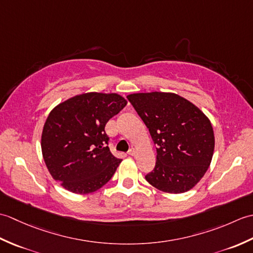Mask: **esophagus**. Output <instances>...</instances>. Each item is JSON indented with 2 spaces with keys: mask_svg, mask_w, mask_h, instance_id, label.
<instances>
[{
  "mask_svg": "<svg viewBox=\"0 0 253 253\" xmlns=\"http://www.w3.org/2000/svg\"><path fill=\"white\" fill-rule=\"evenodd\" d=\"M128 154H129L130 157H135V155H136V150L135 149H130L129 152H128Z\"/></svg>",
  "mask_w": 253,
  "mask_h": 253,
  "instance_id": "esophagus-1",
  "label": "esophagus"
}]
</instances>
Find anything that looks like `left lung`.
Wrapping results in <instances>:
<instances>
[{"label":"left lung","mask_w":253,"mask_h":253,"mask_svg":"<svg viewBox=\"0 0 253 253\" xmlns=\"http://www.w3.org/2000/svg\"><path fill=\"white\" fill-rule=\"evenodd\" d=\"M127 99L158 146L157 163L146 176L147 181L168 193L192 189L207 173L213 157L215 139L209 117L173 92L131 93Z\"/></svg>","instance_id":"8db88e82"}]
</instances>
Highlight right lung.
I'll return each mask as SVG.
<instances>
[{
	"label": "right lung",
	"instance_id": "right-lung-1",
	"mask_svg": "<svg viewBox=\"0 0 253 253\" xmlns=\"http://www.w3.org/2000/svg\"><path fill=\"white\" fill-rule=\"evenodd\" d=\"M127 104L118 93L87 92L53 109L44 123L41 150L51 176L78 195L99 190L122 160L112 154L104 127Z\"/></svg>",
	"mask_w": 253,
	"mask_h": 253
}]
</instances>
